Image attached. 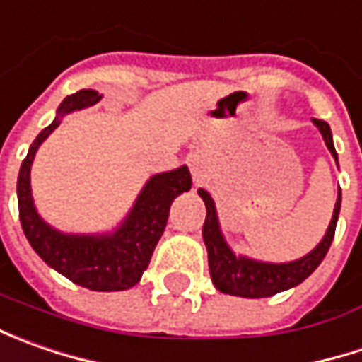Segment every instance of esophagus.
I'll return each mask as SVG.
<instances>
[{"mask_svg": "<svg viewBox=\"0 0 362 362\" xmlns=\"http://www.w3.org/2000/svg\"><path fill=\"white\" fill-rule=\"evenodd\" d=\"M189 169H191L195 183H203V179H205V160H203L202 155L195 153V155L189 157Z\"/></svg>", "mask_w": 362, "mask_h": 362, "instance_id": "esophagus-1", "label": "esophagus"}]
</instances>
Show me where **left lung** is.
Segmentation results:
<instances>
[{
	"label": "left lung",
	"instance_id": "8db88e82",
	"mask_svg": "<svg viewBox=\"0 0 362 362\" xmlns=\"http://www.w3.org/2000/svg\"><path fill=\"white\" fill-rule=\"evenodd\" d=\"M314 124L320 129L328 151L337 159V151L332 145V132H330L328 122L314 119ZM199 195H202L205 211H207L205 223H203V240L207 245L211 280L219 292L231 294V296H243V298H268V296H274L278 292H284L288 288L304 282L327 256L328 247L334 240V230H337L339 211H341V191H339L334 214H332L330 226H328L327 235L322 238V242L318 243L308 256L300 257L296 262L266 264V262H256V259H247V257H235V254L228 247V243L219 231L216 205H214L211 195L203 189H199Z\"/></svg>",
	"mask_w": 362,
	"mask_h": 362
}]
</instances>
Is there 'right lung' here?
<instances>
[{"mask_svg":"<svg viewBox=\"0 0 362 362\" xmlns=\"http://www.w3.org/2000/svg\"><path fill=\"white\" fill-rule=\"evenodd\" d=\"M96 90H78L64 98L56 120L35 136L18 175V207L21 230L35 254L74 284L98 292H117L134 286L146 270L160 240L173 199L191 189V173L179 167L155 175L141 191L129 217L112 235H64L52 230L35 211L30 189V167L37 146L54 131L64 115L96 105Z\"/></svg>","mask_w":362,"mask_h":362,"instance_id":"right-lung-1","label":"right lung"}]
</instances>
